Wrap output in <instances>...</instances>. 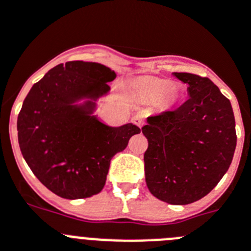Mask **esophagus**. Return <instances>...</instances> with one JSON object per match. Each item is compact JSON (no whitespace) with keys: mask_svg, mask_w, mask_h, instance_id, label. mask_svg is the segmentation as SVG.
<instances>
[{"mask_svg":"<svg viewBox=\"0 0 251 251\" xmlns=\"http://www.w3.org/2000/svg\"><path fill=\"white\" fill-rule=\"evenodd\" d=\"M132 121L135 126H138L139 128H142L144 126V123H146V114H144L143 112H138V113L133 117Z\"/></svg>","mask_w":251,"mask_h":251,"instance_id":"1","label":"esophagus"}]
</instances>
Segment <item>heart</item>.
Segmentation results:
<instances>
[{
    "instance_id": "heart-1",
    "label": "heart",
    "mask_w": 251,
    "mask_h": 251,
    "mask_svg": "<svg viewBox=\"0 0 251 251\" xmlns=\"http://www.w3.org/2000/svg\"><path fill=\"white\" fill-rule=\"evenodd\" d=\"M133 88L135 92L148 100H157V98L162 97L163 102L169 105L178 102L179 97H180L178 88L172 84L171 80L163 79V78H142L133 84Z\"/></svg>"
}]
</instances>
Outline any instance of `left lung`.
I'll list each match as a JSON object with an SVG mask.
<instances>
[{
	"label": "left lung",
	"mask_w": 251,
	"mask_h": 251,
	"mask_svg": "<svg viewBox=\"0 0 251 251\" xmlns=\"http://www.w3.org/2000/svg\"><path fill=\"white\" fill-rule=\"evenodd\" d=\"M189 100L147 118L144 172L149 192L173 205L194 203L214 189L233 160L235 119L230 100L209 78L174 72Z\"/></svg>",
	"instance_id": "8db88e82"
}]
</instances>
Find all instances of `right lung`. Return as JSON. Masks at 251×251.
Masks as SVG:
<instances>
[{
	"mask_svg": "<svg viewBox=\"0 0 251 251\" xmlns=\"http://www.w3.org/2000/svg\"><path fill=\"white\" fill-rule=\"evenodd\" d=\"M114 78L100 63L66 62L48 71L25 98L17 118L21 151L38 180L58 197L98 194L110 159L141 132L132 123L109 127L92 114ZM84 98L83 105L75 104Z\"/></svg>",
	"mask_w": 251,
	"mask_h": 251,
	"instance_id": "1",
	"label": "right lung"
}]
</instances>
